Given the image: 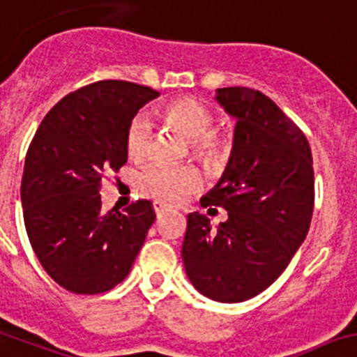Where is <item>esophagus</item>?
I'll use <instances>...</instances> for the list:
<instances>
[{
	"label": "esophagus",
	"mask_w": 357,
	"mask_h": 357,
	"mask_svg": "<svg viewBox=\"0 0 357 357\" xmlns=\"http://www.w3.org/2000/svg\"><path fill=\"white\" fill-rule=\"evenodd\" d=\"M166 210H168V206H166L165 203H162V202H154V212H155V215L161 217L162 213L166 212Z\"/></svg>",
	"instance_id": "esophagus-1"
}]
</instances>
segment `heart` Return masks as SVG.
Segmentation results:
<instances>
[{
    "label": "heart",
    "mask_w": 357,
    "mask_h": 357,
    "mask_svg": "<svg viewBox=\"0 0 357 357\" xmlns=\"http://www.w3.org/2000/svg\"><path fill=\"white\" fill-rule=\"evenodd\" d=\"M165 117L176 130L191 138V147L198 158L210 165H220L229 152L231 142L220 131L213 130V114L195 98H182L165 108ZM154 138V122L147 112H138L131 119L126 133V147L133 158L149 154ZM138 182L145 195L178 205L202 185V175L188 165L152 162L138 175Z\"/></svg>",
    "instance_id": "obj_1"
}]
</instances>
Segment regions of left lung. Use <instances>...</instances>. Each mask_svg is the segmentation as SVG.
<instances>
[{
  "instance_id": "obj_1",
  "label": "left lung",
  "mask_w": 357,
  "mask_h": 357,
  "mask_svg": "<svg viewBox=\"0 0 357 357\" xmlns=\"http://www.w3.org/2000/svg\"><path fill=\"white\" fill-rule=\"evenodd\" d=\"M217 101L238 119L224 176L202 198L222 206L217 229L188 215L182 245L185 273L205 296L238 303L280 277L303 243L314 212V166L303 131L273 101L249 87L217 89Z\"/></svg>"
}]
</instances>
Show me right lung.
Masks as SVG:
<instances>
[{
    "mask_svg": "<svg viewBox=\"0 0 357 357\" xmlns=\"http://www.w3.org/2000/svg\"><path fill=\"white\" fill-rule=\"evenodd\" d=\"M158 91L100 80L50 108L29 144L20 199L33 250L54 282L100 294L121 284L155 219L149 199L103 210L101 185L128 161L126 133Z\"/></svg>",
    "mask_w": 357,
    "mask_h": 357,
    "instance_id": "obj_1",
    "label": "right lung"
}]
</instances>
